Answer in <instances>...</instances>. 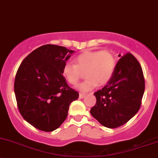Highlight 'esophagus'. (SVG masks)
<instances>
[{"label": "esophagus", "mask_w": 158, "mask_h": 158, "mask_svg": "<svg viewBox=\"0 0 158 158\" xmlns=\"http://www.w3.org/2000/svg\"><path fill=\"white\" fill-rule=\"evenodd\" d=\"M84 97H85V94H79V98H80V99H83Z\"/></svg>", "instance_id": "1"}]
</instances>
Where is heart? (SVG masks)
I'll return each mask as SVG.
<instances>
[{
    "label": "heart",
    "mask_w": 158,
    "mask_h": 158,
    "mask_svg": "<svg viewBox=\"0 0 158 158\" xmlns=\"http://www.w3.org/2000/svg\"><path fill=\"white\" fill-rule=\"evenodd\" d=\"M115 58L108 50L85 52L75 58V64L67 62L62 68V74L71 85L78 83L84 72L86 80L77 86L83 92L94 89L97 84L103 85L108 82L114 73Z\"/></svg>",
    "instance_id": "heart-1"
}]
</instances>
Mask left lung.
Returning <instances> with one entry per match:
<instances>
[{
	"instance_id": "left-lung-1",
	"label": "left lung",
	"mask_w": 158,
	"mask_h": 158,
	"mask_svg": "<svg viewBox=\"0 0 158 158\" xmlns=\"http://www.w3.org/2000/svg\"><path fill=\"white\" fill-rule=\"evenodd\" d=\"M144 92L141 64L134 55L127 53L118 61L108 83L94 93L97 103L90 114L105 127H119L138 113Z\"/></svg>"
}]
</instances>
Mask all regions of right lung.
Returning <instances> with one entry per match:
<instances>
[{
    "mask_svg": "<svg viewBox=\"0 0 158 158\" xmlns=\"http://www.w3.org/2000/svg\"><path fill=\"white\" fill-rule=\"evenodd\" d=\"M74 52L55 45H43L22 61L14 93L23 118L44 131L57 129L66 119L69 106L78 93L68 85L62 68Z\"/></svg>",
    "mask_w": 158,
    "mask_h": 158,
    "instance_id": "1",
    "label": "right lung"
}]
</instances>
